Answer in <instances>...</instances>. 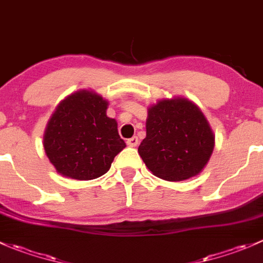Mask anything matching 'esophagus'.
I'll return each mask as SVG.
<instances>
[{
	"label": "esophagus",
	"instance_id": "obj_1",
	"mask_svg": "<svg viewBox=\"0 0 263 263\" xmlns=\"http://www.w3.org/2000/svg\"><path fill=\"white\" fill-rule=\"evenodd\" d=\"M127 145H128V146H131V147H136L137 145H139V139H137L136 136L131 137V139L127 140Z\"/></svg>",
	"mask_w": 263,
	"mask_h": 263
}]
</instances>
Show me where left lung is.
I'll use <instances>...</instances> for the list:
<instances>
[{"mask_svg":"<svg viewBox=\"0 0 263 263\" xmlns=\"http://www.w3.org/2000/svg\"><path fill=\"white\" fill-rule=\"evenodd\" d=\"M214 147L210 123L192 100L165 98L147 108L146 137L140 144L139 154L158 178L181 182L198 176Z\"/></svg>","mask_w":263,"mask_h":263,"instance_id":"1","label":"left lung"}]
</instances>
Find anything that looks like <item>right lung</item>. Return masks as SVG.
<instances>
[{"instance_id":"obj_1","label":"right lung","mask_w":263,"mask_h":263,"mask_svg":"<svg viewBox=\"0 0 263 263\" xmlns=\"http://www.w3.org/2000/svg\"><path fill=\"white\" fill-rule=\"evenodd\" d=\"M107 108L108 100L89 89L67 95L55 107L44 131L43 146L61 176L78 181L99 178L126 147Z\"/></svg>"}]
</instances>
